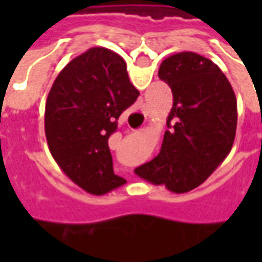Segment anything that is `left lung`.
<instances>
[{
  "label": "left lung",
  "mask_w": 262,
  "mask_h": 262,
  "mask_svg": "<svg viewBox=\"0 0 262 262\" xmlns=\"http://www.w3.org/2000/svg\"><path fill=\"white\" fill-rule=\"evenodd\" d=\"M173 106L160 153L134 170L182 194L201 185L225 160L236 136V96L222 70L195 52H179L159 67Z\"/></svg>",
  "instance_id": "1"
}]
</instances>
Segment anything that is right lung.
Instances as JSON below:
<instances>
[{
	"label": "right lung",
	"instance_id": "add662e5",
	"mask_svg": "<svg viewBox=\"0 0 262 262\" xmlns=\"http://www.w3.org/2000/svg\"><path fill=\"white\" fill-rule=\"evenodd\" d=\"M125 61L106 48H90L58 74L45 106V134L56 163L84 191L102 195L124 185L114 173L107 140L137 100Z\"/></svg>",
	"mask_w": 262,
	"mask_h": 262
}]
</instances>
